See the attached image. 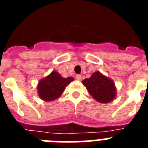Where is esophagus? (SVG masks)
<instances>
[{
    "instance_id": "esophagus-1",
    "label": "esophagus",
    "mask_w": 148,
    "mask_h": 148,
    "mask_svg": "<svg viewBox=\"0 0 148 148\" xmlns=\"http://www.w3.org/2000/svg\"><path fill=\"white\" fill-rule=\"evenodd\" d=\"M75 78H76V80L81 81V80H82V75H77L76 76H75Z\"/></svg>"
}]
</instances>
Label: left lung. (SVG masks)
Returning a JSON list of instances; mask_svg holds the SVG:
<instances>
[{
  "label": "left lung",
  "instance_id": "obj_1",
  "mask_svg": "<svg viewBox=\"0 0 148 148\" xmlns=\"http://www.w3.org/2000/svg\"><path fill=\"white\" fill-rule=\"evenodd\" d=\"M89 93L98 102L108 104L116 96V87L111 78L105 76L99 71L92 73L90 78L82 81Z\"/></svg>",
  "mask_w": 148,
  "mask_h": 148
}]
</instances>
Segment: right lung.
Returning a JSON list of instances; mask_svg holds the SVG:
<instances>
[{"instance_id":"1","label":"right lung","mask_w":148,"mask_h":148,"mask_svg":"<svg viewBox=\"0 0 148 148\" xmlns=\"http://www.w3.org/2000/svg\"><path fill=\"white\" fill-rule=\"evenodd\" d=\"M74 81L73 77L63 78L58 72L52 71L47 76L38 82V95L44 101H52L59 98L69 84Z\"/></svg>"}]
</instances>
